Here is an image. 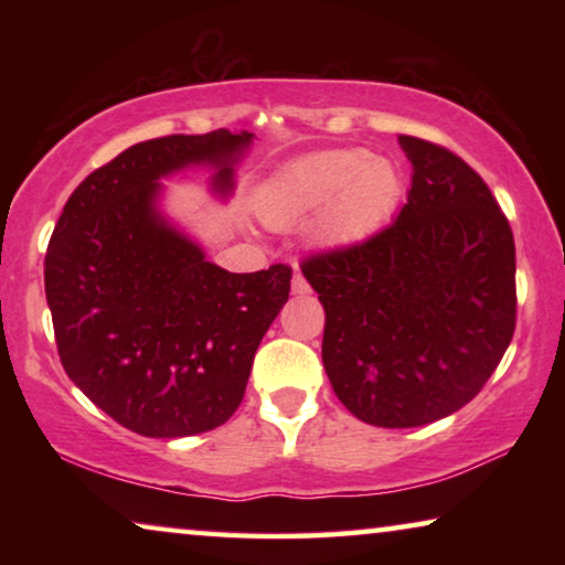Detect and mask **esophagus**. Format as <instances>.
Returning <instances> with one entry per match:
<instances>
[{
    "label": "esophagus",
    "instance_id": "34e87169",
    "mask_svg": "<svg viewBox=\"0 0 565 565\" xmlns=\"http://www.w3.org/2000/svg\"><path fill=\"white\" fill-rule=\"evenodd\" d=\"M292 292H296V296H306V292H308V282H306V277L300 275L298 269H296V273H292Z\"/></svg>",
    "mask_w": 565,
    "mask_h": 565
}]
</instances>
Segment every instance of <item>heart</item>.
Here are the masks:
<instances>
[{"mask_svg": "<svg viewBox=\"0 0 565 565\" xmlns=\"http://www.w3.org/2000/svg\"><path fill=\"white\" fill-rule=\"evenodd\" d=\"M401 195V177L367 149H339L306 157L277 174L262 195V215L273 226L321 213L319 236L331 244L360 242L383 226Z\"/></svg>", "mask_w": 565, "mask_h": 565, "instance_id": "1", "label": "heart"}]
</instances>
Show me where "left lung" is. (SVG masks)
I'll use <instances>...</instances> for the list:
<instances>
[{"label": "left lung", "mask_w": 565, "mask_h": 565, "mask_svg": "<svg viewBox=\"0 0 565 565\" xmlns=\"http://www.w3.org/2000/svg\"><path fill=\"white\" fill-rule=\"evenodd\" d=\"M398 218L300 262L327 313L321 358L358 419L406 429L478 396L516 327L514 236L489 184L445 146L398 136Z\"/></svg>", "instance_id": "left-lung-1"}]
</instances>
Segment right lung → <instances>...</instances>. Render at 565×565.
I'll list each match as a JSON object with an SVG mask.
<instances>
[{
	"label": "right lung",
	"instance_id": "add662e5",
	"mask_svg": "<svg viewBox=\"0 0 565 565\" xmlns=\"http://www.w3.org/2000/svg\"><path fill=\"white\" fill-rule=\"evenodd\" d=\"M249 141L221 128L130 146L72 192L53 228L45 298L61 365L136 435L188 437L228 422L288 300V265L226 273L157 211V180L188 164H213L226 195Z\"/></svg>",
	"mask_w": 565,
	"mask_h": 565
}]
</instances>
